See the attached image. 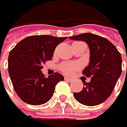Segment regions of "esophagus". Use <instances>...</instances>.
Returning a JSON list of instances; mask_svg holds the SVG:
<instances>
[{"mask_svg": "<svg viewBox=\"0 0 127 127\" xmlns=\"http://www.w3.org/2000/svg\"><path fill=\"white\" fill-rule=\"evenodd\" d=\"M64 79L66 80V81H67V82H71V81H72V79L69 78V77H65Z\"/></svg>", "mask_w": 127, "mask_h": 127, "instance_id": "1", "label": "esophagus"}]
</instances>
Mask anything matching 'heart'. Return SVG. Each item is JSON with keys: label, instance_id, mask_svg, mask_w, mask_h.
<instances>
[{"label": "heart", "instance_id": "1", "mask_svg": "<svg viewBox=\"0 0 127 127\" xmlns=\"http://www.w3.org/2000/svg\"><path fill=\"white\" fill-rule=\"evenodd\" d=\"M80 67V64L76 62H64L60 65V70L66 75H71Z\"/></svg>", "mask_w": 127, "mask_h": 127}]
</instances>
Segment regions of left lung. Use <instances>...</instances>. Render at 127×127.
<instances>
[{
  "label": "left lung",
  "instance_id": "left-lung-1",
  "mask_svg": "<svg viewBox=\"0 0 127 127\" xmlns=\"http://www.w3.org/2000/svg\"><path fill=\"white\" fill-rule=\"evenodd\" d=\"M73 40L86 42L90 49V63L83 70L81 78L83 88L74 93L75 98L81 104L96 106L109 98L122 73V57L118 49L107 39L92 33H82L69 37Z\"/></svg>",
  "mask_w": 127,
  "mask_h": 127
}]
</instances>
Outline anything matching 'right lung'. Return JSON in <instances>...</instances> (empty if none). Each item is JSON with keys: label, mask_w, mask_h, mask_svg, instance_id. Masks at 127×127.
<instances>
[{"label": "right lung", "mask_w": 127, "mask_h": 127, "mask_svg": "<svg viewBox=\"0 0 127 127\" xmlns=\"http://www.w3.org/2000/svg\"><path fill=\"white\" fill-rule=\"evenodd\" d=\"M67 37L47 35L31 36L20 40L8 56V74L21 100L30 105H41L52 98L56 85L64 79L56 72L45 77L42 64L51 60L56 46Z\"/></svg>", "instance_id": "1"}]
</instances>
